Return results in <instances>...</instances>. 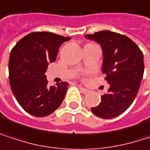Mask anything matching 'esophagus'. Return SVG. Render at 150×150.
Here are the masks:
<instances>
[{
    "mask_svg": "<svg viewBox=\"0 0 150 150\" xmlns=\"http://www.w3.org/2000/svg\"><path fill=\"white\" fill-rule=\"evenodd\" d=\"M79 88H80V90H81L83 93H88L89 92L88 89L85 88H83V87H81V86H79Z\"/></svg>",
    "mask_w": 150,
    "mask_h": 150,
    "instance_id": "obj_1",
    "label": "esophagus"
}]
</instances>
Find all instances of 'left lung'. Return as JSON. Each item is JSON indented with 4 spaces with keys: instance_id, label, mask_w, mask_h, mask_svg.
<instances>
[{
    "instance_id": "8db88e82",
    "label": "left lung",
    "mask_w": 150,
    "mask_h": 150,
    "mask_svg": "<svg viewBox=\"0 0 150 150\" xmlns=\"http://www.w3.org/2000/svg\"><path fill=\"white\" fill-rule=\"evenodd\" d=\"M85 38L99 43L103 51L102 72L110 84L108 93L91 111L105 119L125 112L134 101L144 71L143 54L128 37L111 31H100Z\"/></svg>"
}]
</instances>
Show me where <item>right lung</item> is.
Segmentation results:
<instances>
[{
	"mask_svg": "<svg viewBox=\"0 0 150 150\" xmlns=\"http://www.w3.org/2000/svg\"><path fill=\"white\" fill-rule=\"evenodd\" d=\"M61 35L36 32L25 36L10 53L8 70L13 93L21 107L35 117H45L62 102L68 82L49 87L46 75L49 62L56 61L58 48L69 40Z\"/></svg>",
	"mask_w": 150,
	"mask_h": 150,
	"instance_id": "obj_1",
	"label": "right lung"
}]
</instances>
